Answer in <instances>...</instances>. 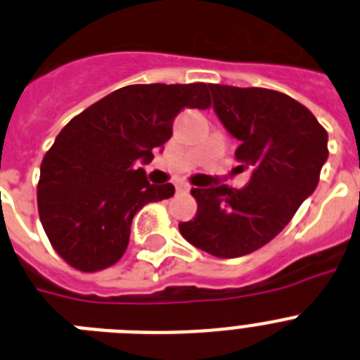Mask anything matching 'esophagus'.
<instances>
[{"label": "esophagus", "mask_w": 360, "mask_h": 360, "mask_svg": "<svg viewBox=\"0 0 360 360\" xmlns=\"http://www.w3.org/2000/svg\"><path fill=\"white\" fill-rule=\"evenodd\" d=\"M176 193H189V186L186 182L176 184Z\"/></svg>", "instance_id": "1"}]
</instances>
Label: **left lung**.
Segmentation results:
<instances>
[{"instance_id": "obj_1", "label": "left lung", "mask_w": 360, "mask_h": 360, "mask_svg": "<svg viewBox=\"0 0 360 360\" xmlns=\"http://www.w3.org/2000/svg\"><path fill=\"white\" fill-rule=\"evenodd\" d=\"M213 109L236 138L235 158L250 184L193 189L198 213L180 224L189 244L218 259H236L273 240L315 191L328 160V133L311 110L284 92L210 85Z\"/></svg>"}]
</instances>
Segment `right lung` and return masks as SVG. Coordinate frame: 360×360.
<instances>
[{"mask_svg":"<svg viewBox=\"0 0 360 360\" xmlns=\"http://www.w3.org/2000/svg\"><path fill=\"white\" fill-rule=\"evenodd\" d=\"M211 105L205 84L127 85L61 129L39 169L38 211L52 248L79 271L122 259L131 224L173 184H149L143 167L164 149L182 109Z\"/></svg>","mask_w":360,"mask_h":360,"instance_id":"right-lung-1","label":"right lung"}]
</instances>
